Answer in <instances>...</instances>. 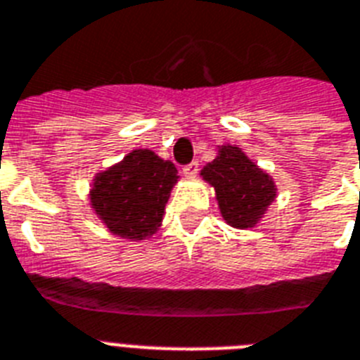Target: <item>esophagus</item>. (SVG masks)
Segmentation results:
<instances>
[{
    "instance_id": "34e87169",
    "label": "esophagus",
    "mask_w": 360,
    "mask_h": 360,
    "mask_svg": "<svg viewBox=\"0 0 360 360\" xmlns=\"http://www.w3.org/2000/svg\"><path fill=\"white\" fill-rule=\"evenodd\" d=\"M198 173V162H191L189 165H186V167L182 169V174L186 178H195Z\"/></svg>"
}]
</instances>
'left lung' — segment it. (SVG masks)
<instances>
[{
  "instance_id": "8db88e82",
  "label": "left lung",
  "mask_w": 360,
  "mask_h": 360,
  "mask_svg": "<svg viewBox=\"0 0 360 360\" xmlns=\"http://www.w3.org/2000/svg\"><path fill=\"white\" fill-rule=\"evenodd\" d=\"M215 189L222 219L237 230L257 226L278 197L274 178L252 162L237 145H217V156L200 171Z\"/></svg>"
}]
</instances>
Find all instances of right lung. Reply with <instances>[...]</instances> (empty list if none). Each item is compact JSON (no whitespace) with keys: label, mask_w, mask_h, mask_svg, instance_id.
Masks as SVG:
<instances>
[{"label":"right lung","mask_w":360,"mask_h":360,"mask_svg":"<svg viewBox=\"0 0 360 360\" xmlns=\"http://www.w3.org/2000/svg\"><path fill=\"white\" fill-rule=\"evenodd\" d=\"M178 184L173 162L150 148H134L121 162L95 173L90 207L114 236L145 240L160 230L165 204Z\"/></svg>","instance_id":"obj_1"}]
</instances>
